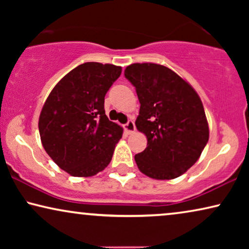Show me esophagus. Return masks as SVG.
<instances>
[{"label": "esophagus", "mask_w": 249, "mask_h": 249, "mask_svg": "<svg viewBox=\"0 0 249 249\" xmlns=\"http://www.w3.org/2000/svg\"><path fill=\"white\" fill-rule=\"evenodd\" d=\"M124 130L128 132V134H131V132H134L135 131V129H136V127H135V122L132 121V120H129L127 124H125L124 125Z\"/></svg>", "instance_id": "esophagus-1"}]
</instances>
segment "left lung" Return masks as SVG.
Listing matches in <instances>:
<instances>
[{"label":"left lung","mask_w":249,"mask_h":249,"mask_svg":"<svg viewBox=\"0 0 249 249\" xmlns=\"http://www.w3.org/2000/svg\"><path fill=\"white\" fill-rule=\"evenodd\" d=\"M124 77L135 86L141 103L136 127L147 137V147L135 155L138 169L158 180L181 176L209 142V124L198 94L161 64H130Z\"/></svg>","instance_id":"obj_1"}]
</instances>
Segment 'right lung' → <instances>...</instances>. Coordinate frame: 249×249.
<instances>
[{
  "label": "right lung",
  "mask_w": 249,
  "mask_h": 249,
  "mask_svg": "<svg viewBox=\"0 0 249 249\" xmlns=\"http://www.w3.org/2000/svg\"><path fill=\"white\" fill-rule=\"evenodd\" d=\"M121 70L113 64H80L44 103L38 121L43 147L71 176H95L111 162L124 130L105 115L104 97Z\"/></svg>",
  "instance_id": "obj_1"
}]
</instances>
